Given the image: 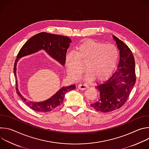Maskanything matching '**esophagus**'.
<instances>
[{
	"instance_id": "34e87169",
	"label": "esophagus",
	"mask_w": 149,
	"mask_h": 149,
	"mask_svg": "<svg viewBox=\"0 0 149 149\" xmlns=\"http://www.w3.org/2000/svg\"><path fill=\"white\" fill-rule=\"evenodd\" d=\"M88 88V86H87V85H86V84H79L78 86V88L79 89V90H85V89H86V88Z\"/></svg>"
}]
</instances>
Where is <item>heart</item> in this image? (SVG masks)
Wrapping results in <instances>:
<instances>
[{
	"instance_id": "1",
	"label": "heart",
	"mask_w": 149,
	"mask_h": 149,
	"mask_svg": "<svg viewBox=\"0 0 149 149\" xmlns=\"http://www.w3.org/2000/svg\"><path fill=\"white\" fill-rule=\"evenodd\" d=\"M118 58V51L113 44H104L91 39H84L66 57L65 67L68 75L73 80L81 78L83 68L81 63H86V78L103 79L114 71Z\"/></svg>"
}]
</instances>
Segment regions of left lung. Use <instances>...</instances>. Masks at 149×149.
Returning a JSON list of instances; mask_svg holds the SVG:
<instances>
[{
	"instance_id": "left-lung-1",
	"label": "left lung",
	"mask_w": 149,
	"mask_h": 149,
	"mask_svg": "<svg viewBox=\"0 0 149 149\" xmlns=\"http://www.w3.org/2000/svg\"><path fill=\"white\" fill-rule=\"evenodd\" d=\"M119 50L120 61L117 70L110 77L98 83L95 88L100 97L90 104L97 111L107 113L120 109L128 98L136 83L135 61L130 49L113 35Z\"/></svg>"
}]
</instances>
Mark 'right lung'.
I'll return each instance as SVG.
<instances>
[{"mask_svg":"<svg viewBox=\"0 0 149 149\" xmlns=\"http://www.w3.org/2000/svg\"><path fill=\"white\" fill-rule=\"evenodd\" d=\"M71 42L72 40L68 36L40 32L29 38L20 49L13 68V72L16 78V90L18 95L25 104L35 111L46 113L54 110L62 104L66 93L75 88V85L62 87L52 97L43 101L36 102L28 100L21 94L18 89L16 75V67L18 61L21 58L44 50L51 58L63 66L65 63L66 54Z\"/></svg>","mask_w":149,"mask_h":149,"instance_id":"add662e5","label":"right lung"}]
</instances>
